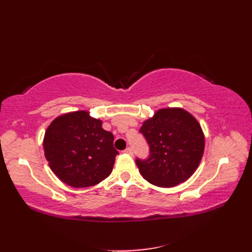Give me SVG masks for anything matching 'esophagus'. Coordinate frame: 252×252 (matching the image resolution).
<instances>
[{"label":"esophagus","mask_w":252,"mask_h":252,"mask_svg":"<svg viewBox=\"0 0 252 252\" xmlns=\"http://www.w3.org/2000/svg\"><path fill=\"white\" fill-rule=\"evenodd\" d=\"M123 152H125L127 155H131V156L133 155V151H132V148H130V147H126Z\"/></svg>","instance_id":"1"}]
</instances>
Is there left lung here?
<instances>
[{
    "mask_svg": "<svg viewBox=\"0 0 252 252\" xmlns=\"http://www.w3.org/2000/svg\"><path fill=\"white\" fill-rule=\"evenodd\" d=\"M149 146L146 159L136 158L140 173L149 183L173 187L189 180L199 165L205 149L201 126L182 108L159 109L141 126Z\"/></svg>",
    "mask_w": 252,
    "mask_h": 252,
    "instance_id": "1",
    "label": "left lung"
}]
</instances>
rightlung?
Here are the masks:
<instances>
[{
  "instance_id": "obj_1",
  "label": "right lung",
  "mask_w": 252,
  "mask_h": 252,
  "mask_svg": "<svg viewBox=\"0 0 252 252\" xmlns=\"http://www.w3.org/2000/svg\"><path fill=\"white\" fill-rule=\"evenodd\" d=\"M45 158L58 179L69 186L98 184L114 168L118 154L114 135L88 111L57 117L47 127L43 141Z\"/></svg>"
}]
</instances>
